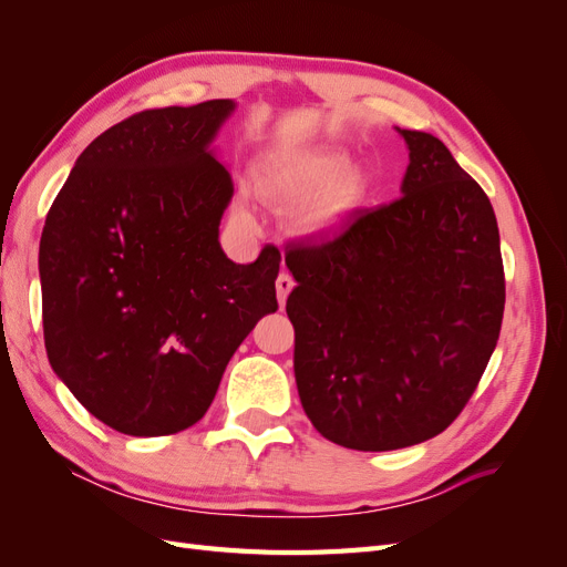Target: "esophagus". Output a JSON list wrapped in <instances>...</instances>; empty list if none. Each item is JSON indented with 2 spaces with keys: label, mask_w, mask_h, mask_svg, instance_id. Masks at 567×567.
<instances>
[{
  "label": "esophagus",
  "mask_w": 567,
  "mask_h": 567,
  "mask_svg": "<svg viewBox=\"0 0 567 567\" xmlns=\"http://www.w3.org/2000/svg\"><path fill=\"white\" fill-rule=\"evenodd\" d=\"M293 286H296L293 277H290V274H286V271H281L279 277H277V298H279V305H286V298H288L290 290H293Z\"/></svg>",
  "instance_id": "34e87169"
}]
</instances>
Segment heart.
<instances>
[{"label":"heart","instance_id":"obj_1","mask_svg":"<svg viewBox=\"0 0 567 567\" xmlns=\"http://www.w3.org/2000/svg\"><path fill=\"white\" fill-rule=\"evenodd\" d=\"M340 173L342 161L336 156H310L293 163H277L257 177V194L269 203L293 205L323 190L324 194L307 205L300 215V227L305 231H319L333 225V219L348 208V203L359 188L357 175ZM234 213L238 219L252 221L246 200H238L234 205Z\"/></svg>","mask_w":567,"mask_h":567}]
</instances>
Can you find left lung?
Here are the masks:
<instances>
[{
  "label": "left lung",
  "mask_w": 567,
  "mask_h": 567,
  "mask_svg": "<svg viewBox=\"0 0 567 567\" xmlns=\"http://www.w3.org/2000/svg\"><path fill=\"white\" fill-rule=\"evenodd\" d=\"M400 134L402 196L286 252L298 281L286 312L302 409L326 440L357 452L411 447L450 427L504 319L487 194L437 136Z\"/></svg>",
  "instance_id": "8db88e82"
}]
</instances>
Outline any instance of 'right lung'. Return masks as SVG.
<instances>
[{"label": "right lung", "instance_id": "1", "mask_svg": "<svg viewBox=\"0 0 567 567\" xmlns=\"http://www.w3.org/2000/svg\"><path fill=\"white\" fill-rule=\"evenodd\" d=\"M234 101L151 109L80 153L40 241L51 369L92 416L134 437L208 411L231 354L279 310L281 252L219 246L234 184L208 144Z\"/></svg>", "mask_w": 567, "mask_h": 567}]
</instances>
